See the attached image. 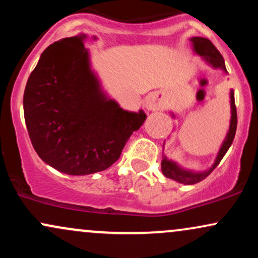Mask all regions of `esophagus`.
Returning a JSON list of instances; mask_svg holds the SVG:
<instances>
[{"instance_id":"obj_1","label":"esophagus","mask_w":258,"mask_h":258,"mask_svg":"<svg viewBox=\"0 0 258 258\" xmlns=\"http://www.w3.org/2000/svg\"><path fill=\"white\" fill-rule=\"evenodd\" d=\"M162 102H164V97H162L160 93H158V92H155V93H150L146 99V108L148 110L155 111L161 108Z\"/></svg>"}]
</instances>
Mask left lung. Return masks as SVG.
I'll list each match as a JSON object with an SVG mask.
<instances>
[{"label": "left lung", "instance_id": "left-lung-1", "mask_svg": "<svg viewBox=\"0 0 258 258\" xmlns=\"http://www.w3.org/2000/svg\"><path fill=\"white\" fill-rule=\"evenodd\" d=\"M191 46H193V51L197 53L198 55H200L207 64L211 65L214 69H221L224 74H228L226 65H224V59L222 57V54L217 51V48L212 44L210 40H207L205 37H198L194 36L190 38ZM229 98H230V121H229V130H228L226 138H224L223 143L221 144L220 150H218L217 156H216L215 162L212 164V166L207 168L205 171H191L188 168H184L179 166L176 161L173 160L167 159L164 155V159L161 161V171L164 173L165 177L171 178L178 183H183V184H195V183H199L200 180L205 179L212 171L217 167V165L220 164L221 160L223 159V156L226 155V153L229 149V147L232 146L233 139L235 137L236 132V123H238V117H236V108H235V100H234V91L230 90L229 92ZM171 115L174 117L173 112H171ZM165 144V142H164Z\"/></svg>", "mask_w": 258, "mask_h": 258}]
</instances>
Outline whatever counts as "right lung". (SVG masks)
I'll return each mask as SVG.
<instances>
[{
	"instance_id": "add662e5",
	"label": "right lung",
	"mask_w": 258,
	"mask_h": 258,
	"mask_svg": "<svg viewBox=\"0 0 258 258\" xmlns=\"http://www.w3.org/2000/svg\"><path fill=\"white\" fill-rule=\"evenodd\" d=\"M86 40L87 35L79 34L47 47L23 98L35 152L47 165L72 176L110 167L147 119L143 110H123L103 90Z\"/></svg>"
}]
</instances>
